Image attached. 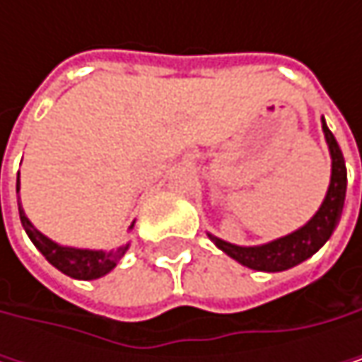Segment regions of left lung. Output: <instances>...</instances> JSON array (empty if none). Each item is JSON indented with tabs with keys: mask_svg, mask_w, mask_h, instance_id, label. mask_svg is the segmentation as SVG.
<instances>
[{
	"mask_svg": "<svg viewBox=\"0 0 362 362\" xmlns=\"http://www.w3.org/2000/svg\"><path fill=\"white\" fill-rule=\"evenodd\" d=\"M321 125H323L325 142L329 146V155H331V180H329L325 199H323L321 207L317 209V214L298 230H293L285 237H279L274 241L262 243V245H235V243H228V241L207 233V237L214 241V245L218 250H222L226 255H230L233 259H237L239 264H243L252 270L283 272V270H289V268L302 264L304 259L313 257L329 241V237L333 235V230L341 218L348 178H346L344 155L339 151L335 136L327 127L325 117H321Z\"/></svg>",
	"mask_w": 362,
	"mask_h": 362,
	"instance_id": "1",
	"label": "left lung"
}]
</instances>
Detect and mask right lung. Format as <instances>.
Wrapping results in <instances>:
<instances>
[{"label": "right lung", "mask_w": 362, "mask_h": 362, "mask_svg": "<svg viewBox=\"0 0 362 362\" xmlns=\"http://www.w3.org/2000/svg\"><path fill=\"white\" fill-rule=\"evenodd\" d=\"M21 190V172L16 178V192ZM21 199V197H18ZM18 214H21V222L25 233L29 235V239L33 241L39 252L43 253V257L56 266L60 272H64L71 279H79V281H94L100 279L105 274H109L110 270L119 264V259L125 255V252L129 250V243L119 245L117 250H86V247H71V245H60L56 241H52L49 237H45L43 233H39L33 222L27 218L23 203L18 201ZM134 228V222L129 226V230Z\"/></svg>", "instance_id": "right-lung-1"}]
</instances>
